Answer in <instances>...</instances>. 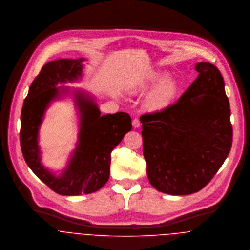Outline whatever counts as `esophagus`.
I'll list each match as a JSON object with an SVG mask.
<instances>
[{
  "mask_svg": "<svg viewBox=\"0 0 250 250\" xmlns=\"http://www.w3.org/2000/svg\"><path fill=\"white\" fill-rule=\"evenodd\" d=\"M132 124H133L134 128H139L141 126V122H140V120L138 118H134Z\"/></svg>",
  "mask_w": 250,
  "mask_h": 250,
  "instance_id": "34e87169",
  "label": "esophagus"
}]
</instances>
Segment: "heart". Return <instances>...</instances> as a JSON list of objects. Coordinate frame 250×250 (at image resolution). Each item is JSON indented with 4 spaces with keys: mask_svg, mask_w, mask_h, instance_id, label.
I'll use <instances>...</instances> for the list:
<instances>
[{
    "mask_svg": "<svg viewBox=\"0 0 250 250\" xmlns=\"http://www.w3.org/2000/svg\"><path fill=\"white\" fill-rule=\"evenodd\" d=\"M167 77V74L164 72H153L150 76H148L145 80H143L139 83H137L134 87L135 90L142 89L145 87H149L159 82H162ZM176 84L175 82L171 79H167L160 83L157 87H155L147 96L145 105L151 110L161 109L165 107L168 101L171 99L175 92Z\"/></svg>",
    "mask_w": 250,
    "mask_h": 250,
    "instance_id": "heart-1",
    "label": "heart"
}]
</instances>
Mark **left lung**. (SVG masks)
Here are the masks:
<instances>
[{"label":"left lung","instance_id":"8db88e82","mask_svg":"<svg viewBox=\"0 0 250 250\" xmlns=\"http://www.w3.org/2000/svg\"><path fill=\"white\" fill-rule=\"evenodd\" d=\"M195 70L197 78L176 103L141 116L149 182L171 195L203 188L232 146L230 105L221 73L210 62H198Z\"/></svg>","mask_w":250,"mask_h":250}]
</instances>
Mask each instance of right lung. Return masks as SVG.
Masks as SVG:
<instances>
[{
  "instance_id": "obj_1",
  "label": "right lung",
  "mask_w": 250,
  "mask_h": 250,
  "mask_svg": "<svg viewBox=\"0 0 250 250\" xmlns=\"http://www.w3.org/2000/svg\"><path fill=\"white\" fill-rule=\"evenodd\" d=\"M84 59H61L46 63L30 86L21 111L20 144L24 159L38 178L62 195L88 194L100 189L109 177L110 153L132 129L127 112L101 115L95 101L84 91L75 89L73 97L80 115L77 147L68 166L57 176L41 163L38 133L50 103L68 87L58 84L82 78Z\"/></svg>"
}]
</instances>
